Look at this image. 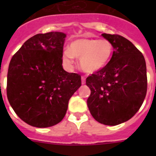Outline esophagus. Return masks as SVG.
<instances>
[{"instance_id":"1","label":"esophagus","mask_w":156,"mask_h":156,"mask_svg":"<svg viewBox=\"0 0 156 156\" xmlns=\"http://www.w3.org/2000/svg\"><path fill=\"white\" fill-rule=\"evenodd\" d=\"M81 83H82V84H85V83H86V78L84 76L81 77Z\"/></svg>"}]
</instances>
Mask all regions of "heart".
Segmentation results:
<instances>
[{"label": "heart", "instance_id": "obj_1", "mask_svg": "<svg viewBox=\"0 0 156 156\" xmlns=\"http://www.w3.org/2000/svg\"><path fill=\"white\" fill-rule=\"evenodd\" d=\"M114 52L112 43L108 40L79 38L72 41L62 53L66 66L73 64L74 58H79L80 68L86 73H98L111 61Z\"/></svg>", "mask_w": 156, "mask_h": 156}]
</instances>
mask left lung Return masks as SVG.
Returning <instances> with one entry per match:
<instances>
[{
  "mask_svg": "<svg viewBox=\"0 0 156 156\" xmlns=\"http://www.w3.org/2000/svg\"><path fill=\"white\" fill-rule=\"evenodd\" d=\"M112 43L111 61L86 80L90 89L87 106L95 120L115 126L131 119L147 92L146 63L141 52L129 41L116 34H101Z\"/></svg>",
  "mask_w": 156,
  "mask_h": 156,
  "instance_id": "left-lung-1",
  "label": "left lung"
}]
</instances>
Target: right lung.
<instances>
[{
	"label": "right lung",
	"mask_w": 156,
	"mask_h": 156,
	"mask_svg": "<svg viewBox=\"0 0 156 156\" xmlns=\"http://www.w3.org/2000/svg\"><path fill=\"white\" fill-rule=\"evenodd\" d=\"M66 34L50 32L32 37L11 59L7 96L18 116L27 124L55 126L66 115L69 101L81 86V76L62 67Z\"/></svg>",
	"instance_id": "add662e5"
}]
</instances>
